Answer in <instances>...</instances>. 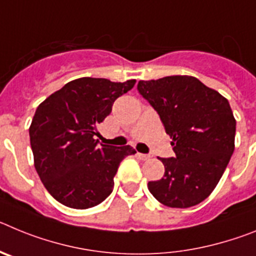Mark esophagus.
<instances>
[{"label":"esophagus","instance_id":"obj_1","mask_svg":"<svg viewBox=\"0 0 256 256\" xmlns=\"http://www.w3.org/2000/svg\"><path fill=\"white\" fill-rule=\"evenodd\" d=\"M137 156H138V158L141 160H148L151 158V156L148 155V154H140V152H137Z\"/></svg>","mask_w":256,"mask_h":256}]
</instances>
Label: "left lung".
<instances>
[{
    "mask_svg": "<svg viewBox=\"0 0 256 256\" xmlns=\"http://www.w3.org/2000/svg\"><path fill=\"white\" fill-rule=\"evenodd\" d=\"M137 91L160 116L174 158H162L164 177L148 191L169 208L200 204L218 184L234 150L236 120L227 98L195 76L140 80Z\"/></svg>",
    "mask_w": 256,
    "mask_h": 256,
    "instance_id": "left-lung-1",
    "label": "left lung"
}]
</instances>
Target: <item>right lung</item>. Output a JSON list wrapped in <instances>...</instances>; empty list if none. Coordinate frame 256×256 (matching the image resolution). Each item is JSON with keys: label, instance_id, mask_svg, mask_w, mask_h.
<instances>
[{"label": "right lung", "instance_id": "obj_1", "mask_svg": "<svg viewBox=\"0 0 256 256\" xmlns=\"http://www.w3.org/2000/svg\"><path fill=\"white\" fill-rule=\"evenodd\" d=\"M134 83L84 76L66 83L36 110L29 128L36 170L52 198L65 206L101 204L112 192L122 160L136 154L130 144L116 148L94 140L97 124Z\"/></svg>", "mask_w": 256, "mask_h": 256}]
</instances>
